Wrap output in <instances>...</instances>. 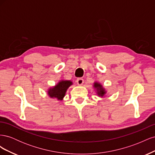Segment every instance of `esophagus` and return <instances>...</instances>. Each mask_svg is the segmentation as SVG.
Returning a JSON list of instances; mask_svg holds the SVG:
<instances>
[{
	"mask_svg": "<svg viewBox=\"0 0 155 155\" xmlns=\"http://www.w3.org/2000/svg\"><path fill=\"white\" fill-rule=\"evenodd\" d=\"M76 82H77V84L78 85H82L83 83H84V80L82 79V78H78V79L76 80Z\"/></svg>",
	"mask_w": 155,
	"mask_h": 155,
	"instance_id": "esophagus-1",
	"label": "esophagus"
}]
</instances>
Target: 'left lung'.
Listing matches in <instances>:
<instances>
[{"label":"left lung","mask_w":155,"mask_h":155,"mask_svg":"<svg viewBox=\"0 0 155 155\" xmlns=\"http://www.w3.org/2000/svg\"><path fill=\"white\" fill-rule=\"evenodd\" d=\"M93 87H94V88L96 89V94H97L98 96L104 97V96H105L107 91L105 89V88H104V87H103V85H101V83H98V82H94V83Z\"/></svg>","instance_id":"obj_1"}]
</instances>
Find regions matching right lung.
Returning <instances> with one entry per match:
<instances>
[{
  "instance_id": "add662e5",
  "label": "right lung",
  "mask_w": 155,
  "mask_h": 155,
  "mask_svg": "<svg viewBox=\"0 0 155 155\" xmlns=\"http://www.w3.org/2000/svg\"><path fill=\"white\" fill-rule=\"evenodd\" d=\"M73 84L70 80H61L53 87L48 88V95L51 98H56L58 100H63L67 89Z\"/></svg>"
}]
</instances>
